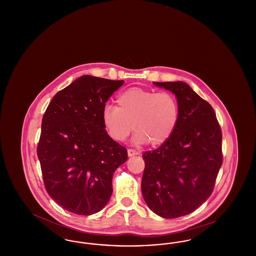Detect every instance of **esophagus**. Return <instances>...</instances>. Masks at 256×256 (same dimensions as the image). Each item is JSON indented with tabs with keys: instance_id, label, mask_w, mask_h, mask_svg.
Here are the masks:
<instances>
[{
	"instance_id": "esophagus-1",
	"label": "esophagus",
	"mask_w": 256,
	"mask_h": 256,
	"mask_svg": "<svg viewBox=\"0 0 256 256\" xmlns=\"http://www.w3.org/2000/svg\"><path fill=\"white\" fill-rule=\"evenodd\" d=\"M137 154H139V152H136L135 150H132V148H128V156L130 158V156H137Z\"/></svg>"
}]
</instances>
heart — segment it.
<instances>
[{
    "mask_svg": "<svg viewBox=\"0 0 256 256\" xmlns=\"http://www.w3.org/2000/svg\"><path fill=\"white\" fill-rule=\"evenodd\" d=\"M117 104L106 106L102 113L106 130L117 142L124 141L134 128L135 143L160 146L178 121V104L169 92L132 87L118 96Z\"/></svg>",
    "mask_w": 256,
    "mask_h": 256,
    "instance_id": "heart-1",
    "label": "heart"
}]
</instances>
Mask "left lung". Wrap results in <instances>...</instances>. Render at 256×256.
Here are the masks:
<instances>
[{"instance_id":"left-lung-1","label":"left lung","mask_w":256,"mask_h":256,"mask_svg":"<svg viewBox=\"0 0 256 256\" xmlns=\"http://www.w3.org/2000/svg\"><path fill=\"white\" fill-rule=\"evenodd\" d=\"M154 84L176 95L180 114L170 138L144 152L141 189L152 211L174 219L192 213L212 194L222 164V130L213 108L187 84Z\"/></svg>"}]
</instances>
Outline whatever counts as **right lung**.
<instances>
[{
  "label": "right lung",
  "instance_id": "1",
  "mask_svg": "<svg viewBox=\"0 0 256 256\" xmlns=\"http://www.w3.org/2000/svg\"><path fill=\"white\" fill-rule=\"evenodd\" d=\"M124 84L82 76L58 92L44 113L37 145L50 196L78 215L100 211L112 195V178L128 159L124 146L106 132L102 113Z\"/></svg>",
  "mask_w": 256,
  "mask_h": 256
}]
</instances>
